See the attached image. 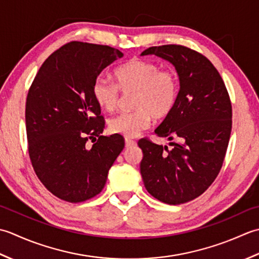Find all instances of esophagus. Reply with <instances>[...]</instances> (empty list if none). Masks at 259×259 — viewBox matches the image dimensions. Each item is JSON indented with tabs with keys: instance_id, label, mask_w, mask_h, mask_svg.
Listing matches in <instances>:
<instances>
[{
	"instance_id": "34e87169",
	"label": "esophagus",
	"mask_w": 259,
	"mask_h": 259,
	"mask_svg": "<svg viewBox=\"0 0 259 259\" xmlns=\"http://www.w3.org/2000/svg\"><path fill=\"white\" fill-rule=\"evenodd\" d=\"M136 144V142L133 140H130V139H125V147L126 149H128V147L134 146Z\"/></svg>"
}]
</instances>
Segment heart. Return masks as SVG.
<instances>
[{"mask_svg":"<svg viewBox=\"0 0 259 259\" xmlns=\"http://www.w3.org/2000/svg\"><path fill=\"white\" fill-rule=\"evenodd\" d=\"M115 83L97 78L93 85V96L100 108L113 112L119 102V92L134 93L133 112L119 114L110 118V133L135 137L150 126L153 117L164 118L177 103L179 77L171 69H161L154 61L132 59L114 70Z\"/></svg>","mask_w":259,"mask_h":259,"instance_id":"obj_1","label":"heart"}]
</instances>
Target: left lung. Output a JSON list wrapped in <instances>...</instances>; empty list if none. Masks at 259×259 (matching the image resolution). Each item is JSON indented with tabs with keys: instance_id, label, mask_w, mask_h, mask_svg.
<instances>
[{
	"instance_id": "8db88e82",
	"label": "left lung",
	"mask_w": 259,
	"mask_h": 259,
	"mask_svg": "<svg viewBox=\"0 0 259 259\" xmlns=\"http://www.w3.org/2000/svg\"><path fill=\"white\" fill-rule=\"evenodd\" d=\"M176 67L180 91L172 112L155 130L171 149L142 139L141 174L151 196L167 204L191 201L207 190L223 166L231 133V103L218 70L203 55L187 47H151Z\"/></svg>"
}]
</instances>
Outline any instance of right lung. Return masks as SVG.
Returning a JSON list of instances; mask_svg holds the SVG:
<instances>
[{
  "instance_id": "1",
  "label": "right lung",
  "mask_w": 259,
  "mask_h": 259,
  "mask_svg": "<svg viewBox=\"0 0 259 259\" xmlns=\"http://www.w3.org/2000/svg\"><path fill=\"white\" fill-rule=\"evenodd\" d=\"M122 57L108 46L69 42L47 58L29 89L30 160L42 184L65 201L82 202L102 191L124 149L120 135H102L104 117L93 96L99 73ZM93 138L97 142L88 149Z\"/></svg>"
}]
</instances>
